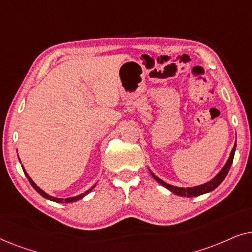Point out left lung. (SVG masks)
<instances>
[{
  "label": "left lung",
  "mask_w": 252,
  "mask_h": 252,
  "mask_svg": "<svg viewBox=\"0 0 252 252\" xmlns=\"http://www.w3.org/2000/svg\"><path fill=\"white\" fill-rule=\"evenodd\" d=\"M235 149H236V141H235V144H234L232 151H230L228 159H227L226 164L223 165V167L221 168V170L219 171V173L217 174L215 178L211 179L210 181L205 182V184L199 185V186H194V187L185 188V187H177V186H172L170 184H166V182L158 178L157 175H155L150 170L149 171L155 180H156L157 182H159L163 187L168 189V190H170L171 192H173V194L178 195V196H184V197H194V196H199V195L206 194V192L215 190V189L218 187L220 184H221V182L223 181V179L226 178L227 173H228L230 166H232V163L234 159V154H235Z\"/></svg>",
  "instance_id": "obj_1"
}]
</instances>
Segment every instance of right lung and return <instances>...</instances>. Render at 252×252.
Returning <instances> with one entry per match:
<instances>
[{
  "instance_id": "right-lung-1",
  "label": "right lung",
  "mask_w": 252,
  "mask_h": 252,
  "mask_svg": "<svg viewBox=\"0 0 252 252\" xmlns=\"http://www.w3.org/2000/svg\"><path fill=\"white\" fill-rule=\"evenodd\" d=\"M19 161H20V159H19ZM22 167H23V171H24V173H25V175L27 177V179H29V181L31 182V185H32V187L35 189V190L39 192V194L42 196V197H44V198H47V199H50V201H53V202H56V203H71V202H75V201H79V199H81L82 197H85L86 195L88 194L89 191H92L93 189L95 188V186L96 185H94L93 186L92 188H89L87 191H85L84 194H80V195H78V196H73V197H67V198H58V197H54V196H51V195H49V194H47L46 191H43L42 189H41L40 187H37L36 186V184L35 182H34L33 180H32V178L30 177L29 174H27V172L25 171V168H24V166L22 165Z\"/></svg>"
}]
</instances>
